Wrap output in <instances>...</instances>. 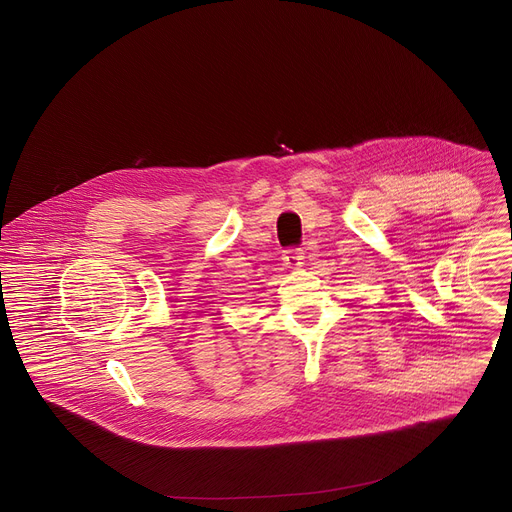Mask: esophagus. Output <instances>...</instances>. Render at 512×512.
I'll list each match as a JSON object with an SVG mask.
<instances>
[{
	"label": "esophagus",
	"mask_w": 512,
	"mask_h": 512,
	"mask_svg": "<svg viewBox=\"0 0 512 512\" xmlns=\"http://www.w3.org/2000/svg\"><path fill=\"white\" fill-rule=\"evenodd\" d=\"M284 263L292 270H299V267L305 265V253L301 249H290L284 253Z\"/></svg>",
	"instance_id": "obj_1"
}]
</instances>
